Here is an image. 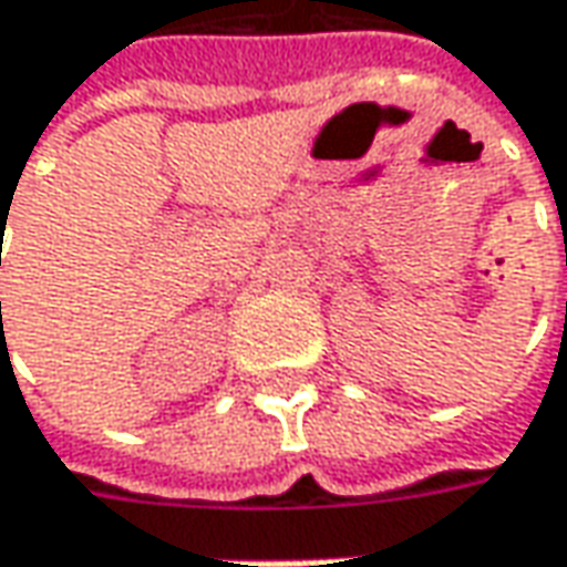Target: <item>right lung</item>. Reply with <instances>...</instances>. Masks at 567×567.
Instances as JSON below:
<instances>
[{"label": "right lung", "instance_id": "obj_1", "mask_svg": "<svg viewBox=\"0 0 567 567\" xmlns=\"http://www.w3.org/2000/svg\"><path fill=\"white\" fill-rule=\"evenodd\" d=\"M0 309H2V306H0Z\"/></svg>", "mask_w": 567, "mask_h": 567}]
</instances>
